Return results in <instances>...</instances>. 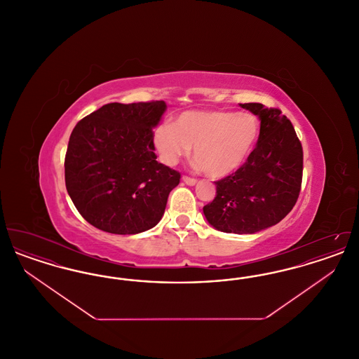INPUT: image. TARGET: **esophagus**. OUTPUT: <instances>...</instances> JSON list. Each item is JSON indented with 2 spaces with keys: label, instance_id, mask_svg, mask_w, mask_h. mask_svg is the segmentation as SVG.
<instances>
[{
  "label": "esophagus",
  "instance_id": "34e87169",
  "mask_svg": "<svg viewBox=\"0 0 359 359\" xmlns=\"http://www.w3.org/2000/svg\"><path fill=\"white\" fill-rule=\"evenodd\" d=\"M183 182L188 184V186H195L196 184V179H194V177H189L187 175H184L183 176Z\"/></svg>",
  "mask_w": 359,
  "mask_h": 359
}]
</instances>
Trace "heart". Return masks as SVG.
I'll use <instances>...</instances> for the list:
<instances>
[{
	"mask_svg": "<svg viewBox=\"0 0 359 359\" xmlns=\"http://www.w3.org/2000/svg\"><path fill=\"white\" fill-rule=\"evenodd\" d=\"M258 137L259 122L250 113L192 110L182 113L175 125H160L154 140L165 164H177L194 147L196 165L210 177H223L246 163Z\"/></svg>",
	"mask_w": 359,
	"mask_h": 359,
	"instance_id": "b5f03b06",
	"label": "heart"
}]
</instances>
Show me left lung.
I'll use <instances>...</instances> for the list:
<instances>
[{"mask_svg": "<svg viewBox=\"0 0 359 359\" xmlns=\"http://www.w3.org/2000/svg\"><path fill=\"white\" fill-rule=\"evenodd\" d=\"M259 117L256 148L237 171L215 182L205 219L223 233L253 234L284 219L296 205L303 179V148L280 109L239 103Z\"/></svg>", "mask_w": 359, "mask_h": 359, "instance_id": "8db88e82", "label": "left lung"}]
</instances>
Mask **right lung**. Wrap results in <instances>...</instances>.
I'll return each mask as SVG.
<instances>
[{"label":"right lung","instance_id":"add662e5","mask_svg":"<svg viewBox=\"0 0 359 359\" xmlns=\"http://www.w3.org/2000/svg\"><path fill=\"white\" fill-rule=\"evenodd\" d=\"M167 104L107 103L79 121L65 158L66 188L79 214L111 234L160 222L180 173L158 163L154 128Z\"/></svg>","mask_w":359,"mask_h":359}]
</instances>
